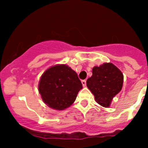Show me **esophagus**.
<instances>
[{"label": "esophagus", "mask_w": 148, "mask_h": 148, "mask_svg": "<svg viewBox=\"0 0 148 148\" xmlns=\"http://www.w3.org/2000/svg\"><path fill=\"white\" fill-rule=\"evenodd\" d=\"M82 86H84V87H85V86H86V80H82Z\"/></svg>", "instance_id": "1"}]
</instances>
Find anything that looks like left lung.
<instances>
[{"label":"left lung","instance_id":"obj_1","mask_svg":"<svg viewBox=\"0 0 148 148\" xmlns=\"http://www.w3.org/2000/svg\"><path fill=\"white\" fill-rule=\"evenodd\" d=\"M123 80V74L115 65L104 63L93 67L92 76L86 80V86L99 105L110 107L113 98L122 89Z\"/></svg>","mask_w":148,"mask_h":148}]
</instances>
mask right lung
<instances>
[{
    "label": "right lung",
    "instance_id": "add662e5",
    "mask_svg": "<svg viewBox=\"0 0 148 148\" xmlns=\"http://www.w3.org/2000/svg\"><path fill=\"white\" fill-rule=\"evenodd\" d=\"M82 84L77 74L66 64L49 67L41 75L38 92L46 105L56 110H66L75 101Z\"/></svg>",
    "mask_w": 148,
    "mask_h": 148
}]
</instances>
